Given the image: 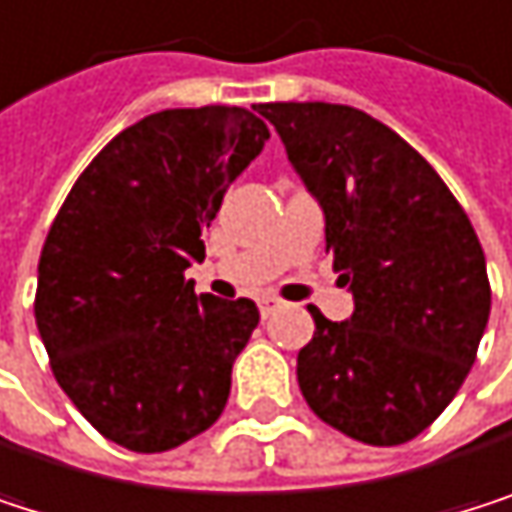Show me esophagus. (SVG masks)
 <instances>
[{"mask_svg": "<svg viewBox=\"0 0 512 512\" xmlns=\"http://www.w3.org/2000/svg\"><path fill=\"white\" fill-rule=\"evenodd\" d=\"M258 306H261V315H264V318H270L273 312H279V309H282V300L267 294V297H261V300H258Z\"/></svg>", "mask_w": 512, "mask_h": 512, "instance_id": "1", "label": "esophagus"}]
</instances>
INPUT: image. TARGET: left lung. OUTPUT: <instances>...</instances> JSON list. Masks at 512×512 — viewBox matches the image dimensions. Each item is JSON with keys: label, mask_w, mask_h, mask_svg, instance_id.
Masks as SVG:
<instances>
[{"label": "left lung", "mask_w": 512, "mask_h": 512, "mask_svg": "<svg viewBox=\"0 0 512 512\" xmlns=\"http://www.w3.org/2000/svg\"><path fill=\"white\" fill-rule=\"evenodd\" d=\"M321 203L348 321L315 306L297 357L309 408L372 447L417 438L468 378L492 291L480 239L435 167L375 116L327 101L261 104Z\"/></svg>", "instance_id": "8db88e82"}]
</instances>
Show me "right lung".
Returning <instances> with one entry per match:
<instances>
[{"instance_id": "1", "label": "right lung", "mask_w": 512, "mask_h": 512, "mask_svg": "<svg viewBox=\"0 0 512 512\" xmlns=\"http://www.w3.org/2000/svg\"><path fill=\"white\" fill-rule=\"evenodd\" d=\"M270 128L245 107H182L119 131L77 176L38 261L35 324L74 408L113 444L164 453L206 432L261 315L194 294L203 227Z\"/></svg>"}]
</instances>
